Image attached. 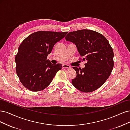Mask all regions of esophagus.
Listing matches in <instances>:
<instances>
[{
	"mask_svg": "<svg viewBox=\"0 0 130 130\" xmlns=\"http://www.w3.org/2000/svg\"><path fill=\"white\" fill-rule=\"evenodd\" d=\"M62 67L63 68H68V69H70L71 68V66L69 65H68V64H63L62 65Z\"/></svg>",
	"mask_w": 130,
	"mask_h": 130,
	"instance_id": "obj_1",
	"label": "esophagus"
}]
</instances>
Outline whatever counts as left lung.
<instances>
[{
  "label": "left lung",
  "mask_w": 130,
  "mask_h": 130,
  "mask_svg": "<svg viewBox=\"0 0 130 130\" xmlns=\"http://www.w3.org/2000/svg\"><path fill=\"white\" fill-rule=\"evenodd\" d=\"M65 39L76 45L80 59L87 61L84 69L73 67L77 73L72 80L73 85L83 92L97 90L113 68L114 53L108 41L100 33L86 29L70 32Z\"/></svg>",
  "instance_id": "1"
}]
</instances>
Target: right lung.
Instances as JSON below:
<instances>
[{
	"label": "right lung",
	"instance_id": "obj_1",
	"mask_svg": "<svg viewBox=\"0 0 130 130\" xmlns=\"http://www.w3.org/2000/svg\"><path fill=\"white\" fill-rule=\"evenodd\" d=\"M68 32L38 31L29 35L21 43L15 58V70L20 82L32 91H40L51 83L61 64H52L47 60L54 45Z\"/></svg>",
	"mask_w": 130,
	"mask_h": 130
}]
</instances>
